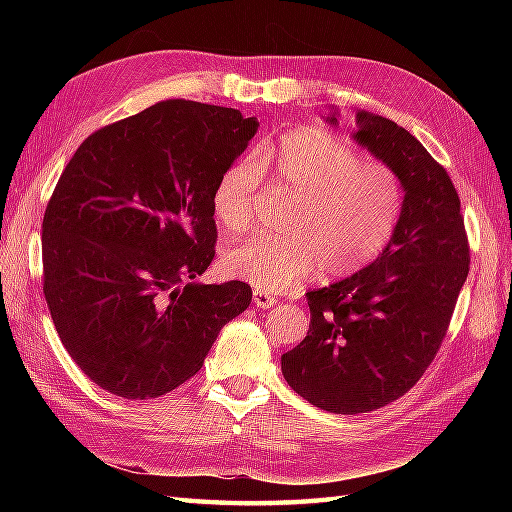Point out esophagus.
I'll list each match as a JSON object with an SVG mask.
<instances>
[{
	"label": "esophagus",
	"mask_w": 512,
	"mask_h": 512,
	"mask_svg": "<svg viewBox=\"0 0 512 512\" xmlns=\"http://www.w3.org/2000/svg\"><path fill=\"white\" fill-rule=\"evenodd\" d=\"M253 303H255L257 308L268 310V308H273V306H275L277 299H275V297H270L266 290H259V288H255V290H253Z\"/></svg>",
	"instance_id": "34e87169"
}]
</instances>
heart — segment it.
Listing matches in <instances>:
<instances>
[{"mask_svg": "<svg viewBox=\"0 0 512 512\" xmlns=\"http://www.w3.org/2000/svg\"><path fill=\"white\" fill-rule=\"evenodd\" d=\"M259 162L273 167L277 182L299 200L286 226L288 237H253L224 255L228 275L259 290L281 292L323 270L347 277L369 266L394 237L402 213L398 173L314 127L295 129L264 149ZM255 158L228 167L213 191L217 222L242 233L253 215V195L262 182Z\"/></svg>", "mask_w": 512, "mask_h": 512, "instance_id": "1", "label": "heart"}]
</instances>
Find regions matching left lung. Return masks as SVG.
I'll return each instance as SVG.
<instances>
[{"label": "left lung", "mask_w": 512, "mask_h": 512, "mask_svg": "<svg viewBox=\"0 0 512 512\" xmlns=\"http://www.w3.org/2000/svg\"><path fill=\"white\" fill-rule=\"evenodd\" d=\"M339 125V110L325 116ZM354 143L402 184L394 237L352 277L308 292L310 330L281 356L299 396L330 413H365L405 396L447 334L469 275V242L449 173L407 129L356 112Z\"/></svg>", "instance_id": "obj_1"}]
</instances>
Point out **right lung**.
<instances>
[{
	"instance_id": "obj_1",
	"label": "right lung",
	"mask_w": 512,
	"mask_h": 512,
	"mask_svg": "<svg viewBox=\"0 0 512 512\" xmlns=\"http://www.w3.org/2000/svg\"><path fill=\"white\" fill-rule=\"evenodd\" d=\"M231 107L162 101L94 132L43 215V295L65 350L127 400L198 374L253 290L193 281L215 257L213 191L257 134Z\"/></svg>"
}]
</instances>
